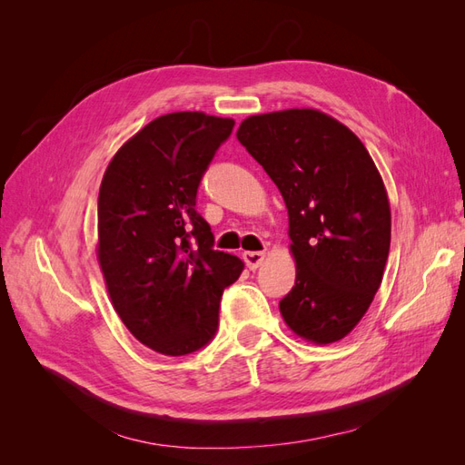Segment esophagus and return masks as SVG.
Returning <instances> with one entry per match:
<instances>
[{
  "label": "esophagus",
  "instance_id": "34e87169",
  "mask_svg": "<svg viewBox=\"0 0 465 465\" xmlns=\"http://www.w3.org/2000/svg\"><path fill=\"white\" fill-rule=\"evenodd\" d=\"M242 258H244V262H246L250 270H258V267L263 262V258H265V252H244Z\"/></svg>",
  "mask_w": 465,
  "mask_h": 465
}]
</instances>
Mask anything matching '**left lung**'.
Listing matches in <instances>:
<instances>
[{
    "mask_svg": "<svg viewBox=\"0 0 465 465\" xmlns=\"http://www.w3.org/2000/svg\"><path fill=\"white\" fill-rule=\"evenodd\" d=\"M238 142L275 182L289 211L297 279L279 311L306 341H340L367 314L390 252V202L347 125L314 108L246 118Z\"/></svg>",
    "mask_w": 465,
    "mask_h": 465,
    "instance_id": "8db88e82",
    "label": "left lung"
}]
</instances>
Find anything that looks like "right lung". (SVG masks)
I'll return each instance as SVG.
<instances>
[{
  "mask_svg": "<svg viewBox=\"0 0 465 465\" xmlns=\"http://www.w3.org/2000/svg\"><path fill=\"white\" fill-rule=\"evenodd\" d=\"M234 120L173 112L149 122L110 161L98 192V263L135 340L180 357L219 326L221 294L244 263L213 250L195 211L200 182Z\"/></svg>",
  "mask_w": 465,
  "mask_h": 465,
  "instance_id": "1",
  "label": "right lung"
}]
</instances>
